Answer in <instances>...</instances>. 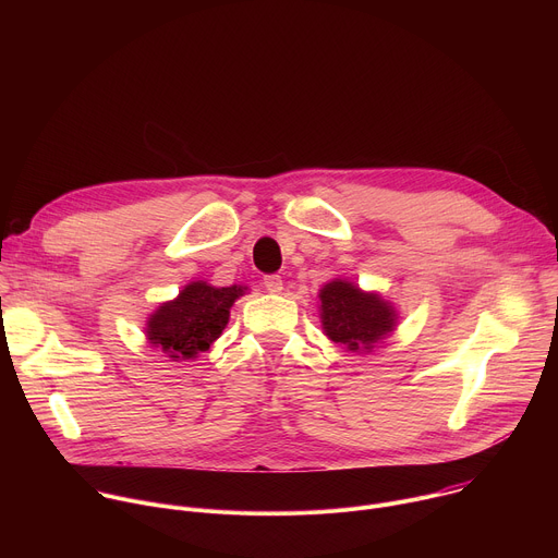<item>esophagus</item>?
<instances>
[{
    "mask_svg": "<svg viewBox=\"0 0 558 558\" xmlns=\"http://www.w3.org/2000/svg\"><path fill=\"white\" fill-rule=\"evenodd\" d=\"M263 284L269 293H280L282 291V278L278 274H269L263 278Z\"/></svg>",
    "mask_w": 558,
    "mask_h": 558,
    "instance_id": "esophagus-1",
    "label": "esophagus"
}]
</instances>
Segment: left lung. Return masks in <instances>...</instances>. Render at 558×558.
<instances>
[{"label":"left lung","instance_id":"1","mask_svg":"<svg viewBox=\"0 0 558 558\" xmlns=\"http://www.w3.org/2000/svg\"><path fill=\"white\" fill-rule=\"evenodd\" d=\"M325 333L349 351H371L392 327V308L373 293H362L344 280H333L320 291Z\"/></svg>","mask_w":558,"mask_h":558}]
</instances>
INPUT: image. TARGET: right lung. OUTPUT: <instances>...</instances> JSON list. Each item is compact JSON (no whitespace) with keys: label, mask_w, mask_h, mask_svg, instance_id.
<instances>
[{"label":"right lung","mask_w":558,"mask_h":558,"mask_svg":"<svg viewBox=\"0 0 558 558\" xmlns=\"http://www.w3.org/2000/svg\"><path fill=\"white\" fill-rule=\"evenodd\" d=\"M243 287H209L205 282L187 284L177 300L166 302L147 323V338L161 347L166 355L190 360L207 351L229 320V308Z\"/></svg>","instance_id":"right-lung-1"}]
</instances>
